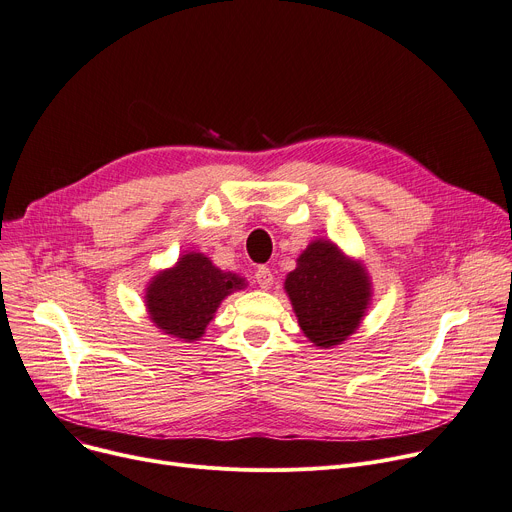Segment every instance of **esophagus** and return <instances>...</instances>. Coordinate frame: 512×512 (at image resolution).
<instances>
[{
    "label": "esophagus",
    "mask_w": 512,
    "mask_h": 512,
    "mask_svg": "<svg viewBox=\"0 0 512 512\" xmlns=\"http://www.w3.org/2000/svg\"><path fill=\"white\" fill-rule=\"evenodd\" d=\"M255 282L259 284V288L269 290L271 284H274V274H271L269 267L261 265V267H257V271H255Z\"/></svg>",
    "instance_id": "1"
}]
</instances>
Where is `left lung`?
<instances>
[{"label":"left lung","mask_w":512,"mask_h":512,"mask_svg":"<svg viewBox=\"0 0 512 512\" xmlns=\"http://www.w3.org/2000/svg\"><path fill=\"white\" fill-rule=\"evenodd\" d=\"M284 288L300 329L319 348L346 342L358 329L372 296L364 265L325 238L300 253Z\"/></svg>","instance_id":"left-lung-1"}]
</instances>
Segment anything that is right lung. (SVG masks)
Listing matches in <instances>:
<instances>
[{
  "label": "right lung",
  "mask_w": 512,
  "mask_h": 512,
  "mask_svg": "<svg viewBox=\"0 0 512 512\" xmlns=\"http://www.w3.org/2000/svg\"><path fill=\"white\" fill-rule=\"evenodd\" d=\"M245 286V278L218 269L203 253H187L175 267L152 278L146 288V309L160 331L195 342L206 333L220 302Z\"/></svg>",
  "instance_id": "obj_1"
}]
</instances>
